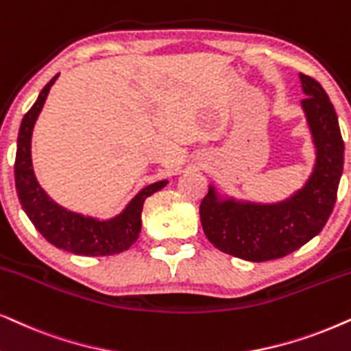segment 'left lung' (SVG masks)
Wrapping results in <instances>:
<instances>
[{"label":"left lung","mask_w":351,"mask_h":351,"mask_svg":"<svg viewBox=\"0 0 351 351\" xmlns=\"http://www.w3.org/2000/svg\"><path fill=\"white\" fill-rule=\"evenodd\" d=\"M306 98L302 108L316 148L306 184L277 203L221 198L213 185L199 204L208 240L232 256L261 263L284 258L308 243L326 226L343 171V140L339 119L319 82L300 74Z\"/></svg>","instance_id":"obj_1"}]
</instances>
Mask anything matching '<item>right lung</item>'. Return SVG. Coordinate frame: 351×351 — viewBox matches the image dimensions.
I'll list each match as a JSON object with an SVG mask.
<instances>
[{
    "mask_svg": "<svg viewBox=\"0 0 351 351\" xmlns=\"http://www.w3.org/2000/svg\"><path fill=\"white\" fill-rule=\"evenodd\" d=\"M56 74L43 90L21 122L14 162L16 190L22 209L35 229L54 247L82 256H106L129 250L142 230L143 203L153 193L165 189L169 180H159L140 190L119 215L101 221L62 208L40 186L32 166V132L42 112Z\"/></svg>",
    "mask_w": 351,
    "mask_h": 351,
    "instance_id": "add662e5",
    "label": "right lung"
}]
</instances>
